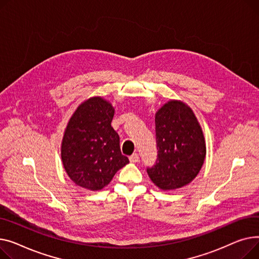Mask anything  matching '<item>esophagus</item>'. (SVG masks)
I'll return each instance as SVG.
<instances>
[{
  "label": "esophagus",
  "mask_w": 259,
  "mask_h": 259,
  "mask_svg": "<svg viewBox=\"0 0 259 259\" xmlns=\"http://www.w3.org/2000/svg\"><path fill=\"white\" fill-rule=\"evenodd\" d=\"M130 161L132 162V163H137L139 161V155L138 154H133L131 157H130Z\"/></svg>",
  "instance_id": "34e87169"
}]
</instances>
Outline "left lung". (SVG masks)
<instances>
[{
    "label": "left lung",
    "instance_id": "obj_1",
    "mask_svg": "<svg viewBox=\"0 0 259 259\" xmlns=\"http://www.w3.org/2000/svg\"><path fill=\"white\" fill-rule=\"evenodd\" d=\"M156 163L148 177L163 190L181 188L197 176L206 156L202 128L185 103L170 100L157 112Z\"/></svg>",
    "mask_w": 259,
    "mask_h": 259
}]
</instances>
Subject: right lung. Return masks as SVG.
Returning <instances> with one entry per match:
<instances>
[{
	"label": "right lung",
	"mask_w": 259,
	"mask_h": 259,
	"mask_svg": "<svg viewBox=\"0 0 259 259\" xmlns=\"http://www.w3.org/2000/svg\"><path fill=\"white\" fill-rule=\"evenodd\" d=\"M114 108L101 97L80 104L71 117L62 144L65 169L76 185L99 190L130 160L121 154L120 139L112 127Z\"/></svg>",
	"instance_id": "right-lung-1"
}]
</instances>
